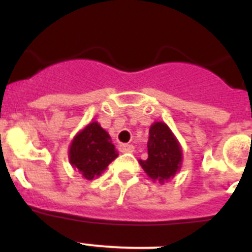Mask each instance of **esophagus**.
Here are the masks:
<instances>
[{"instance_id":"esophagus-1","label":"esophagus","mask_w":252,"mask_h":252,"mask_svg":"<svg viewBox=\"0 0 252 252\" xmlns=\"http://www.w3.org/2000/svg\"><path fill=\"white\" fill-rule=\"evenodd\" d=\"M120 151L121 153H132L133 146L131 144H121L120 145Z\"/></svg>"}]
</instances>
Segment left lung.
Here are the masks:
<instances>
[{
    "label": "left lung",
    "mask_w": 252,
    "mask_h": 252,
    "mask_svg": "<svg viewBox=\"0 0 252 252\" xmlns=\"http://www.w3.org/2000/svg\"><path fill=\"white\" fill-rule=\"evenodd\" d=\"M146 160H140V165L151 179L164 180L174 177L182 164V150L170 128L162 122L154 124L149 131Z\"/></svg>",
    "instance_id": "1"
}]
</instances>
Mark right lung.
<instances>
[{
    "label": "right lung",
    "instance_id": "right-lung-1",
    "mask_svg": "<svg viewBox=\"0 0 252 252\" xmlns=\"http://www.w3.org/2000/svg\"><path fill=\"white\" fill-rule=\"evenodd\" d=\"M117 158L110 135L97 122H92L73 140L69 160L86 179L92 180Z\"/></svg>",
    "mask_w": 252,
    "mask_h": 252
}]
</instances>
